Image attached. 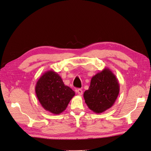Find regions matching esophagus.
Instances as JSON below:
<instances>
[{"label": "esophagus", "mask_w": 151, "mask_h": 151, "mask_svg": "<svg viewBox=\"0 0 151 151\" xmlns=\"http://www.w3.org/2000/svg\"><path fill=\"white\" fill-rule=\"evenodd\" d=\"M76 91V93L78 94L79 96H81L83 94V91L81 89H77L75 90Z\"/></svg>", "instance_id": "34e87169"}]
</instances>
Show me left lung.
<instances>
[{"mask_svg":"<svg viewBox=\"0 0 151 151\" xmlns=\"http://www.w3.org/2000/svg\"><path fill=\"white\" fill-rule=\"evenodd\" d=\"M119 92L116 76L109 68H105L91 78L89 89L84 91L83 96L89 109L101 114L113 106Z\"/></svg>","mask_w":151,"mask_h":151,"instance_id":"8db88e82","label":"left lung"}]
</instances>
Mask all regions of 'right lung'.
<instances>
[{"mask_svg": "<svg viewBox=\"0 0 151 151\" xmlns=\"http://www.w3.org/2000/svg\"><path fill=\"white\" fill-rule=\"evenodd\" d=\"M35 92L42 107L49 112L58 115L66 109L75 93L65 86L55 71L49 70L39 78Z\"/></svg>", "mask_w": 151, "mask_h": 151, "instance_id": "obj_1", "label": "right lung"}]
</instances>
